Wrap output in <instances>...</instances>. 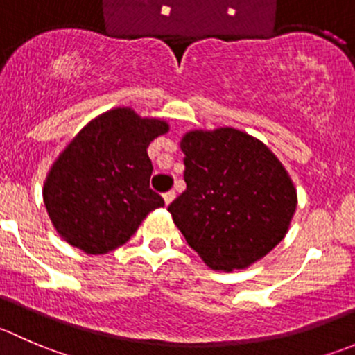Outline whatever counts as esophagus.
Returning a JSON list of instances; mask_svg holds the SVG:
<instances>
[{"mask_svg": "<svg viewBox=\"0 0 355 355\" xmlns=\"http://www.w3.org/2000/svg\"><path fill=\"white\" fill-rule=\"evenodd\" d=\"M163 199H164V205H170V202L171 201H173V199H175V191H170V192H166V194H164L163 196Z\"/></svg>", "mask_w": 355, "mask_h": 355, "instance_id": "1", "label": "esophagus"}]
</instances>
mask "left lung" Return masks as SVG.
<instances>
[{
    "mask_svg": "<svg viewBox=\"0 0 355 355\" xmlns=\"http://www.w3.org/2000/svg\"><path fill=\"white\" fill-rule=\"evenodd\" d=\"M180 149L187 189L168 211L209 269H248L284 239L297 189L261 140L220 126L184 133Z\"/></svg>",
    "mask_w": 355,
    "mask_h": 355,
    "instance_id": "8db88e82",
    "label": "left lung"
}]
</instances>
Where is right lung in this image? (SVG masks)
Listing matches in <instances>:
<instances>
[{
    "label": "right lung",
    "instance_id": "add662e5",
    "mask_svg": "<svg viewBox=\"0 0 355 355\" xmlns=\"http://www.w3.org/2000/svg\"><path fill=\"white\" fill-rule=\"evenodd\" d=\"M168 132L164 119L114 107L76 133L43 182L44 208L65 243L88 254L109 253L164 205L149 189L147 147Z\"/></svg>",
    "mask_w": 355,
    "mask_h": 355
}]
</instances>
